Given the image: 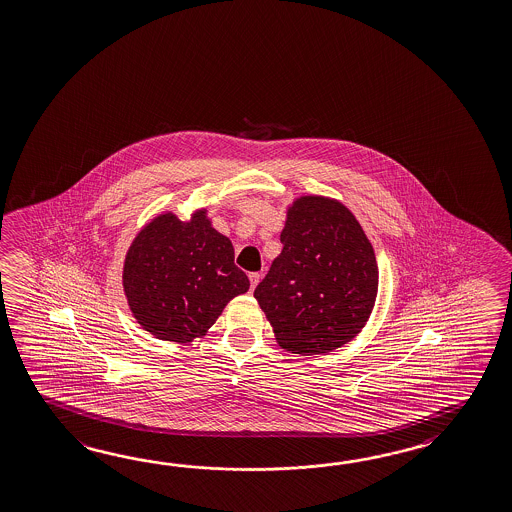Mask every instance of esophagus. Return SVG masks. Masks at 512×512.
I'll use <instances>...</instances> for the list:
<instances>
[{"mask_svg":"<svg viewBox=\"0 0 512 512\" xmlns=\"http://www.w3.org/2000/svg\"><path fill=\"white\" fill-rule=\"evenodd\" d=\"M249 280H250V293L256 289V286H258V282L262 280V274L260 273H250L249 274Z\"/></svg>","mask_w":512,"mask_h":512,"instance_id":"1","label":"esophagus"}]
</instances>
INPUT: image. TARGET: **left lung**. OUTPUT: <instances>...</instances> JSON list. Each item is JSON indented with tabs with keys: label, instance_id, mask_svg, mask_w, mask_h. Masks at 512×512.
I'll return each instance as SVG.
<instances>
[{
	"label": "left lung",
	"instance_id": "obj_1",
	"mask_svg": "<svg viewBox=\"0 0 512 512\" xmlns=\"http://www.w3.org/2000/svg\"><path fill=\"white\" fill-rule=\"evenodd\" d=\"M280 241V256L254 289L278 345L311 356L352 341L378 293L376 256L356 217L333 199L300 197Z\"/></svg>",
	"mask_w": 512,
	"mask_h": 512
}]
</instances>
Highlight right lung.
<instances>
[{
    "instance_id": "1",
    "label": "right lung",
    "mask_w": 512,
    "mask_h": 512,
    "mask_svg": "<svg viewBox=\"0 0 512 512\" xmlns=\"http://www.w3.org/2000/svg\"><path fill=\"white\" fill-rule=\"evenodd\" d=\"M249 286L230 239L212 228L204 210L188 223L158 215L132 241L123 267L136 321L158 339L177 343L204 335Z\"/></svg>"
}]
</instances>
